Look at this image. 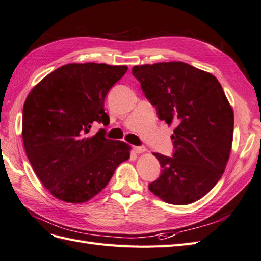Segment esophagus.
<instances>
[{
    "instance_id": "1",
    "label": "esophagus",
    "mask_w": 261,
    "mask_h": 261,
    "mask_svg": "<svg viewBox=\"0 0 261 261\" xmlns=\"http://www.w3.org/2000/svg\"><path fill=\"white\" fill-rule=\"evenodd\" d=\"M133 151H135L137 154H142L146 152V148L144 146H135L133 147Z\"/></svg>"
}]
</instances>
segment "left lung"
<instances>
[{"label": "left lung", "mask_w": 261, "mask_h": 261, "mask_svg": "<svg viewBox=\"0 0 261 261\" xmlns=\"http://www.w3.org/2000/svg\"><path fill=\"white\" fill-rule=\"evenodd\" d=\"M132 74L161 120L176 125L170 137L174 158L153 153L162 173L148 189L170 204L195 202L224 173L232 150L233 108L217 77L188 63L135 65Z\"/></svg>", "instance_id": "left-lung-1"}]
</instances>
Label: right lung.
<instances>
[{
    "instance_id": "1",
    "label": "right lung",
    "mask_w": 261,
    "mask_h": 261,
    "mask_svg": "<svg viewBox=\"0 0 261 261\" xmlns=\"http://www.w3.org/2000/svg\"><path fill=\"white\" fill-rule=\"evenodd\" d=\"M126 65L70 63L44 76L23 108L24 147L37 177L55 198L83 203L99 193L131 146L86 135L95 121L109 123L103 100Z\"/></svg>"
}]
</instances>
